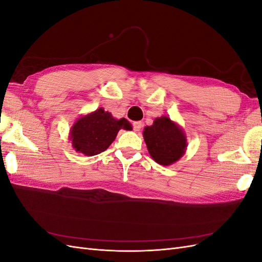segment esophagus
Wrapping results in <instances>:
<instances>
[{"instance_id": "1", "label": "esophagus", "mask_w": 262, "mask_h": 262, "mask_svg": "<svg viewBox=\"0 0 262 262\" xmlns=\"http://www.w3.org/2000/svg\"><path fill=\"white\" fill-rule=\"evenodd\" d=\"M141 128H142V123H141V122H139V121L133 122V130H134V131L138 132V131L141 130Z\"/></svg>"}]
</instances>
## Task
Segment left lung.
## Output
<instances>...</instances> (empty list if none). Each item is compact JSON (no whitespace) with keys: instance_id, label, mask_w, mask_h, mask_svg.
I'll return each instance as SVG.
<instances>
[{"instance_id":"8db88e82","label":"left lung","mask_w":262,"mask_h":262,"mask_svg":"<svg viewBox=\"0 0 262 262\" xmlns=\"http://www.w3.org/2000/svg\"><path fill=\"white\" fill-rule=\"evenodd\" d=\"M143 137L149 155L156 163L164 166L177 162L187 146L184 132L165 116L155 119L153 125L146 126Z\"/></svg>"}]
</instances>
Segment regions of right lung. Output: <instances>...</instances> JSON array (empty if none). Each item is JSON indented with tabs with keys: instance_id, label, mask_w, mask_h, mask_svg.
I'll use <instances>...</instances> for the list:
<instances>
[{
	"instance_id": "add662e5",
	"label": "right lung",
	"mask_w": 262,
	"mask_h": 262,
	"mask_svg": "<svg viewBox=\"0 0 262 262\" xmlns=\"http://www.w3.org/2000/svg\"><path fill=\"white\" fill-rule=\"evenodd\" d=\"M122 128H130L124 118L117 120L112 114L100 108L78 119L71 130V140L77 152L86 156L97 155L109 147Z\"/></svg>"
}]
</instances>
